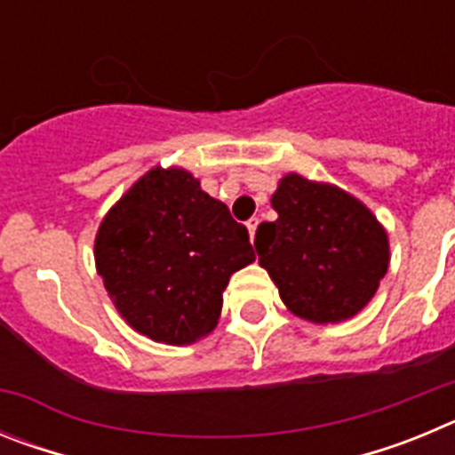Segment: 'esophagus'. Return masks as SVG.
I'll use <instances>...</instances> for the list:
<instances>
[{"label":"esophagus","mask_w":455,"mask_h":455,"mask_svg":"<svg viewBox=\"0 0 455 455\" xmlns=\"http://www.w3.org/2000/svg\"><path fill=\"white\" fill-rule=\"evenodd\" d=\"M257 223H259V219H251L246 223V228H248V232H251V239L252 236H255V230H257Z\"/></svg>","instance_id":"1"}]
</instances>
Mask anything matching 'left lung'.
Instances as JSON below:
<instances>
[{
  "label": "left lung",
  "mask_w": 455,
  "mask_h": 455,
  "mask_svg": "<svg viewBox=\"0 0 455 455\" xmlns=\"http://www.w3.org/2000/svg\"><path fill=\"white\" fill-rule=\"evenodd\" d=\"M273 223L255 251L291 315L339 323L376 296L389 267V239L371 209L344 188L289 172L277 182Z\"/></svg>",
  "instance_id": "1"
}]
</instances>
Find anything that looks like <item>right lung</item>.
Returning a JSON list of instances; mask_svg holds the SVG:
<instances>
[{
	"mask_svg": "<svg viewBox=\"0 0 455 455\" xmlns=\"http://www.w3.org/2000/svg\"><path fill=\"white\" fill-rule=\"evenodd\" d=\"M252 262L246 228L178 166L136 180L95 235V268L120 316L171 347L214 331L232 273Z\"/></svg>",
	"mask_w": 455,
	"mask_h": 455,
	"instance_id": "add662e5",
	"label": "right lung"
}]
</instances>
